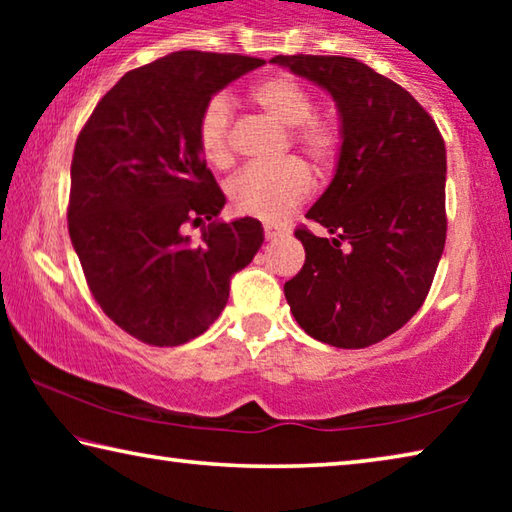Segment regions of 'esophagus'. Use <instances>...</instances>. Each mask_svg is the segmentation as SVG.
Returning a JSON list of instances; mask_svg holds the SVG:
<instances>
[{"label":"esophagus","instance_id":"34e87169","mask_svg":"<svg viewBox=\"0 0 512 512\" xmlns=\"http://www.w3.org/2000/svg\"><path fill=\"white\" fill-rule=\"evenodd\" d=\"M282 235H284V232L280 228H273V225H264L266 241H275V239H280Z\"/></svg>","mask_w":512,"mask_h":512}]
</instances>
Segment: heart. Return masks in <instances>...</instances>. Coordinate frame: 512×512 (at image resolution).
<instances>
[{"label": "heart", "mask_w": 512, "mask_h": 512, "mask_svg": "<svg viewBox=\"0 0 512 512\" xmlns=\"http://www.w3.org/2000/svg\"><path fill=\"white\" fill-rule=\"evenodd\" d=\"M250 99L277 124L289 128L287 149L291 144L311 169L325 173L334 167L343 144L341 126L329 117L311 115L314 97L305 85L289 76H271L250 90ZM230 126V101L214 97L198 121V146L205 160L216 169H225L235 162ZM309 189L311 178L305 164L284 160L273 167H248L239 171L225 187V194L232 212L275 223L305 201Z\"/></svg>", "instance_id": "heart-1"}]
</instances>
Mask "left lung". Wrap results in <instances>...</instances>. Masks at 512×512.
<instances>
[{
  "label": "left lung",
  "mask_w": 512,
  "mask_h": 512,
  "mask_svg": "<svg viewBox=\"0 0 512 512\" xmlns=\"http://www.w3.org/2000/svg\"><path fill=\"white\" fill-rule=\"evenodd\" d=\"M332 94L343 144L307 219L332 237L296 230L305 266L284 284L293 318L316 341L368 348L422 307L445 248L443 135L402 85L345 56H275Z\"/></svg>",
  "instance_id": "1"
}]
</instances>
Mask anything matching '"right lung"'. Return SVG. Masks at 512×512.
<instances>
[{
  "mask_svg": "<svg viewBox=\"0 0 512 512\" xmlns=\"http://www.w3.org/2000/svg\"><path fill=\"white\" fill-rule=\"evenodd\" d=\"M262 58L173 51L121 76L76 140L69 239L112 323L160 348L201 336L230 277L264 244L257 219L225 223V196L198 146V121L225 85ZM204 226L194 245L185 222Z\"/></svg>",
  "mask_w": 512,
  "mask_h": 512,
  "instance_id": "obj_1",
  "label": "right lung"
}]
</instances>
